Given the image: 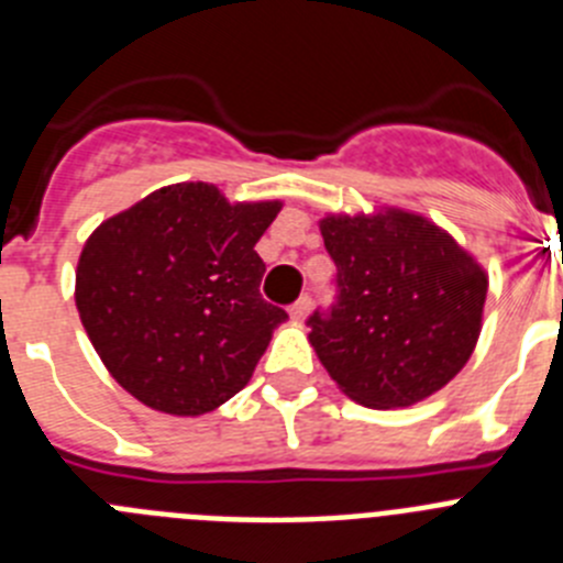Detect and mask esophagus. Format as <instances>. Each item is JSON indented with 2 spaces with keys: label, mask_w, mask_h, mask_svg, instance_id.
Returning <instances> with one entry per match:
<instances>
[{
  "label": "esophagus",
  "mask_w": 563,
  "mask_h": 563,
  "mask_svg": "<svg viewBox=\"0 0 563 563\" xmlns=\"http://www.w3.org/2000/svg\"><path fill=\"white\" fill-rule=\"evenodd\" d=\"M310 305H312L310 296H301V298H298L296 305L290 307V318H292V321H298V324H301V321H305V318L310 316Z\"/></svg>",
  "instance_id": "34e87169"
}]
</instances>
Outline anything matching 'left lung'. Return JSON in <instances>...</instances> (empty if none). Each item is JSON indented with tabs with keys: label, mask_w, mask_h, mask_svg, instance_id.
<instances>
[{
	"label": "left lung",
	"mask_w": 563,
	"mask_h": 563,
	"mask_svg": "<svg viewBox=\"0 0 563 563\" xmlns=\"http://www.w3.org/2000/svg\"><path fill=\"white\" fill-rule=\"evenodd\" d=\"M338 267V305L310 318V343L338 389L366 409H406L474 355L487 271L445 228L383 206L318 222Z\"/></svg>",
	"instance_id": "1"
}]
</instances>
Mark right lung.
<instances>
[{"mask_svg":"<svg viewBox=\"0 0 563 563\" xmlns=\"http://www.w3.org/2000/svg\"><path fill=\"white\" fill-rule=\"evenodd\" d=\"M282 200L174 183L84 242L76 307L109 375L154 411L200 417L247 386L287 312L258 296L253 251Z\"/></svg>","mask_w":563,"mask_h":563,"instance_id":"add662e5","label":"right lung"}]
</instances>
